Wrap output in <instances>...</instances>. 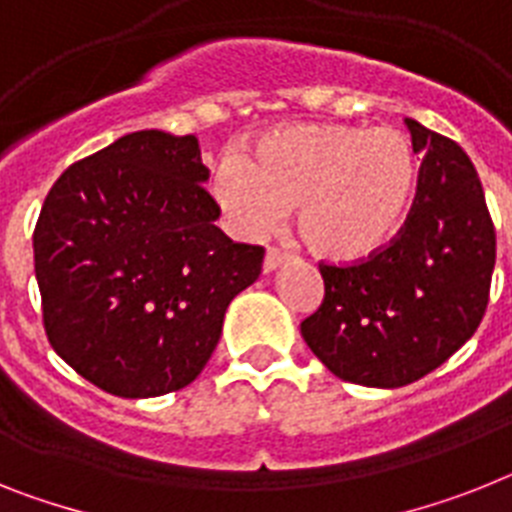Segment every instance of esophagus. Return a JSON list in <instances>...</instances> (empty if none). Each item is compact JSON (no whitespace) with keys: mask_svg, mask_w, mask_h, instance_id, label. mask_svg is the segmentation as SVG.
Listing matches in <instances>:
<instances>
[{"mask_svg":"<svg viewBox=\"0 0 512 512\" xmlns=\"http://www.w3.org/2000/svg\"><path fill=\"white\" fill-rule=\"evenodd\" d=\"M289 260V255L283 252V249L278 247H268V252H265V260H263V270L265 273H270V270H276L278 265H283Z\"/></svg>","mask_w":512,"mask_h":512,"instance_id":"esophagus-1","label":"esophagus"}]
</instances>
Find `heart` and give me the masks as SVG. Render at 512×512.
Masks as SVG:
<instances>
[{"label": "heart", "mask_w": 512, "mask_h": 512, "mask_svg": "<svg viewBox=\"0 0 512 512\" xmlns=\"http://www.w3.org/2000/svg\"><path fill=\"white\" fill-rule=\"evenodd\" d=\"M419 187L409 135L393 127L315 122L268 132L244 158L223 156L213 197L231 229L263 236L296 208L315 255L354 263L377 255L406 223Z\"/></svg>", "instance_id": "obj_1"}]
</instances>
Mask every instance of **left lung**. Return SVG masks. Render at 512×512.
Wrapping results in <instances>:
<instances>
[{"mask_svg":"<svg viewBox=\"0 0 512 512\" xmlns=\"http://www.w3.org/2000/svg\"><path fill=\"white\" fill-rule=\"evenodd\" d=\"M406 124L424 153L406 223L377 255L320 260L325 296L302 320L312 354L369 388H401L448 362L479 328L495 270V223L471 158L450 137Z\"/></svg>","mask_w":512,"mask_h":512,"instance_id":"8db88e82","label":"left lung"}]
</instances>
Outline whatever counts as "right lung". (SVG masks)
I'll return each mask as SVG.
<instances>
[{
    "label": "right lung",
    "mask_w": 512,
    "mask_h": 512,
    "mask_svg": "<svg viewBox=\"0 0 512 512\" xmlns=\"http://www.w3.org/2000/svg\"><path fill=\"white\" fill-rule=\"evenodd\" d=\"M195 135L132 132L72 163L33 231L44 330L77 375L119 398L190 385L226 307L263 270L234 244Z\"/></svg>",
    "instance_id": "right-lung-1"
}]
</instances>
